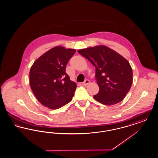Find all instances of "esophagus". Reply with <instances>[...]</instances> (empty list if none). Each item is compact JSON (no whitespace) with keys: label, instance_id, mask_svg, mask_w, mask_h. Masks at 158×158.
I'll return each instance as SVG.
<instances>
[{"label":"esophagus","instance_id":"esophagus-1","mask_svg":"<svg viewBox=\"0 0 158 158\" xmlns=\"http://www.w3.org/2000/svg\"><path fill=\"white\" fill-rule=\"evenodd\" d=\"M89 83H90V81L89 80H86L83 82L82 83V85H83V86H86V85H89Z\"/></svg>","mask_w":158,"mask_h":158}]
</instances>
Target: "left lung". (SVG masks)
<instances>
[{
    "label": "left lung",
    "mask_w": 158,
    "mask_h": 158,
    "mask_svg": "<svg viewBox=\"0 0 158 158\" xmlns=\"http://www.w3.org/2000/svg\"><path fill=\"white\" fill-rule=\"evenodd\" d=\"M77 52L95 67V77L99 88L94 98L106 105L121 102L130 89L133 71L129 62L105 45L79 50Z\"/></svg>",
    "instance_id": "8db88e82"
}]
</instances>
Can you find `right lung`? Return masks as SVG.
I'll list each match as a JSON object with an SVG mask.
<instances>
[{"label":"right lung","mask_w":158,"mask_h":158,"mask_svg":"<svg viewBox=\"0 0 158 158\" xmlns=\"http://www.w3.org/2000/svg\"><path fill=\"white\" fill-rule=\"evenodd\" d=\"M75 49L56 46L35 60L30 72L31 89L38 101L50 109H59L70 102L77 87L66 73Z\"/></svg>","instance_id":"right-lung-1"}]
</instances>
